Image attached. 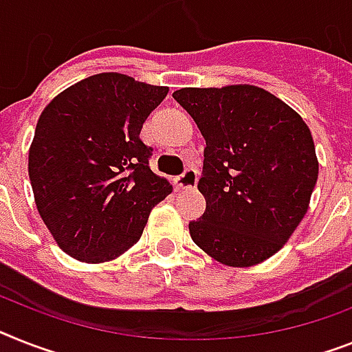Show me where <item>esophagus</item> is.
<instances>
[{
	"instance_id": "obj_1",
	"label": "esophagus",
	"mask_w": 352,
	"mask_h": 352,
	"mask_svg": "<svg viewBox=\"0 0 352 352\" xmlns=\"http://www.w3.org/2000/svg\"><path fill=\"white\" fill-rule=\"evenodd\" d=\"M176 185L178 188H194L197 185V170L192 167H187L183 170V174H179L176 178Z\"/></svg>"
}]
</instances>
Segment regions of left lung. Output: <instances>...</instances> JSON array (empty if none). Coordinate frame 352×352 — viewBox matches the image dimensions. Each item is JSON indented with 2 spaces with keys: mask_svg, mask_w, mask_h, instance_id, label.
Instances as JSON below:
<instances>
[{
  "mask_svg": "<svg viewBox=\"0 0 352 352\" xmlns=\"http://www.w3.org/2000/svg\"><path fill=\"white\" fill-rule=\"evenodd\" d=\"M176 102L207 142L199 192L207 208L190 237L228 266H254L283 248L318 178L315 144L298 113L255 86L183 88Z\"/></svg>",
  "mask_w": 352,
  "mask_h": 352,
  "instance_id": "1",
  "label": "left lung"
}]
</instances>
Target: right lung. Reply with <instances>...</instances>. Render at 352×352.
Returning <instances> with one entry per match:
<instances>
[{
  "label": "right lung",
  "mask_w": 352,
  "mask_h": 352,
  "mask_svg": "<svg viewBox=\"0 0 352 352\" xmlns=\"http://www.w3.org/2000/svg\"><path fill=\"white\" fill-rule=\"evenodd\" d=\"M169 89L120 74L84 78L37 120L28 176L37 210L66 254L104 263L140 239L155 205L173 192L149 167L140 131Z\"/></svg>",
  "instance_id": "add662e5"
}]
</instances>
